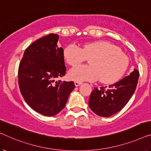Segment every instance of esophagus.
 I'll list each match as a JSON object with an SVG mask.
<instances>
[{
  "label": "esophagus",
  "instance_id": "obj_1",
  "mask_svg": "<svg viewBox=\"0 0 151 151\" xmlns=\"http://www.w3.org/2000/svg\"><path fill=\"white\" fill-rule=\"evenodd\" d=\"M81 84H82L81 82H78V81H75V85L76 87L79 86V85H81Z\"/></svg>",
  "mask_w": 151,
  "mask_h": 151
}]
</instances>
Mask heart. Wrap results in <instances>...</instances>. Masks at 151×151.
I'll use <instances>...</instances> for the list:
<instances>
[{"label": "heart", "mask_w": 151, "mask_h": 151, "mask_svg": "<svg viewBox=\"0 0 151 151\" xmlns=\"http://www.w3.org/2000/svg\"><path fill=\"white\" fill-rule=\"evenodd\" d=\"M64 58L70 66H76L89 59L90 65L74 67L68 73L70 80L78 82L99 80L106 84L114 83L127 70L129 58L118 47L105 40L91 42L81 48L75 45L66 47Z\"/></svg>", "instance_id": "obj_1"}]
</instances>
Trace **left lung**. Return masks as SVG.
<instances>
[{
    "mask_svg": "<svg viewBox=\"0 0 151 151\" xmlns=\"http://www.w3.org/2000/svg\"><path fill=\"white\" fill-rule=\"evenodd\" d=\"M138 78L139 71L134 69L129 75L109 85L108 89L104 87L100 89L95 87L89 97V108L96 114L103 117H109L116 114L133 96Z\"/></svg>",
    "mask_w": 151,
    "mask_h": 151,
    "instance_id": "obj_1",
    "label": "left lung"
}]
</instances>
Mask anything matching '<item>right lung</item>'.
Masks as SVG:
<instances>
[{"label": "right lung", "instance_id": "obj_1", "mask_svg": "<svg viewBox=\"0 0 151 151\" xmlns=\"http://www.w3.org/2000/svg\"><path fill=\"white\" fill-rule=\"evenodd\" d=\"M56 34L43 37L26 49L18 69V83L22 96L36 112L54 116L66 106L73 81H57L66 74L64 50L58 47Z\"/></svg>", "mask_w": 151, "mask_h": 151}]
</instances>
